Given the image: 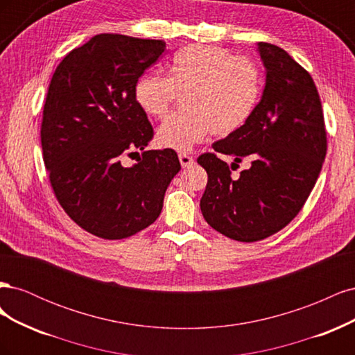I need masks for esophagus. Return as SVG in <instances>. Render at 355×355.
Instances as JSON below:
<instances>
[{"label":"esophagus","mask_w":355,"mask_h":355,"mask_svg":"<svg viewBox=\"0 0 355 355\" xmlns=\"http://www.w3.org/2000/svg\"><path fill=\"white\" fill-rule=\"evenodd\" d=\"M179 161H180V164H182V167H184V168L191 167L192 164H194V158L189 157V155L185 154V153H180V154H179Z\"/></svg>","instance_id":"obj_1"}]
</instances>
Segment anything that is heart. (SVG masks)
I'll return each instance as SVG.
<instances>
[{"instance_id":"b5f03b06","label":"heart","mask_w":355,"mask_h":355,"mask_svg":"<svg viewBox=\"0 0 355 355\" xmlns=\"http://www.w3.org/2000/svg\"><path fill=\"white\" fill-rule=\"evenodd\" d=\"M179 93L187 110L161 124L157 142L189 151L211 133L228 136L245 124L259 98V72L222 47L192 44L173 56L168 75L145 72L135 84L137 105L154 118H164Z\"/></svg>"}]
</instances>
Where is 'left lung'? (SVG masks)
Wrapping results in <instances>:
<instances>
[{
  "instance_id": "left-lung-1",
  "label": "left lung",
  "mask_w": 355,
  "mask_h": 355,
  "mask_svg": "<svg viewBox=\"0 0 355 355\" xmlns=\"http://www.w3.org/2000/svg\"><path fill=\"white\" fill-rule=\"evenodd\" d=\"M266 69L261 102L237 132L213 144L234 163L250 167L232 179L216 154H202L207 171L201 213L225 237L253 243L283 230L304 207L327 151L323 108L311 75L287 51L257 44Z\"/></svg>"
}]
</instances>
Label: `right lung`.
Here are the masks:
<instances>
[{
	"label": "right lung",
	"mask_w": 355,
	"mask_h": 355,
	"mask_svg": "<svg viewBox=\"0 0 355 355\" xmlns=\"http://www.w3.org/2000/svg\"><path fill=\"white\" fill-rule=\"evenodd\" d=\"M166 50L161 40L99 34L73 49L53 73L42 111L41 146L53 191L87 232L121 240L159 216L180 170L173 149L144 151L154 130L135 99L137 78Z\"/></svg>",
	"instance_id": "add662e5"
}]
</instances>
